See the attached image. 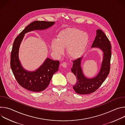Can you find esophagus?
Returning a JSON list of instances; mask_svg holds the SVG:
<instances>
[{"label": "esophagus", "instance_id": "esophagus-1", "mask_svg": "<svg viewBox=\"0 0 125 125\" xmlns=\"http://www.w3.org/2000/svg\"><path fill=\"white\" fill-rule=\"evenodd\" d=\"M67 64L65 62H64L62 63V64H61V66L64 68H66L67 67Z\"/></svg>", "mask_w": 125, "mask_h": 125}]
</instances>
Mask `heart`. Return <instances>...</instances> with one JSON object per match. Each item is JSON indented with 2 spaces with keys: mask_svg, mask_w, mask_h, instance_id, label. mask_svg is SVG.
Returning a JSON list of instances; mask_svg holds the SVG:
<instances>
[{
  "mask_svg": "<svg viewBox=\"0 0 125 125\" xmlns=\"http://www.w3.org/2000/svg\"><path fill=\"white\" fill-rule=\"evenodd\" d=\"M88 42L86 32L75 28H67L60 31L56 41L52 42L51 47L57 55L63 53V49L67 48L68 55L72 59L80 58L84 53Z\"/></svg>",
  "mask_w": 125,
  "mask_h": 125,
  "instance_id": "heart-1",
  "label": "heart"
}]
</instances>
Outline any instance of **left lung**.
I'll use <instances>...</instances> for the list:
<instances>
[{
	"label": "left lung",
	"mask_w": 125,
	"mask_h": 125,
	"mask_svg": "<svg viewBox=\"0 0 125 125\" xmlns=\"http://www.w3.org/2000/svg\"><path fill=\"white\" fill-rule=\"evenodd\" d=\"M92 47L99 48L103 52L101 69L95 77L88 79L83 75L81 67L83 57L73 61V65L71 71L77 78L76 83L73 87L76 93L80 94H87L96 91L104 82L110 72L111 45L109 40L102 30L98 29L96 31V35Z\"/></svg>",
	"instance_id": "obj_1"
}]
</instances>
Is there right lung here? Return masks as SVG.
Wrapping results in <instances>:
<instances>
[{
    "label": "right lung",
    "instance_id": "add662e5",
    "mask_svg": "<svg viewBox=\"0 0 125 125\" xmlns=\"http://www.w3.org/2000/svg\"><path fill=\"white\" fill-rule=\"evenodd\" d=\"M54 24V22L34 21L28 25L14 42L11 53V68L17 82L29 91L33 92L44 91L48 86L53 75L58 71L60 62L47 58L37 70L29 72L23 68L19 59L20 44L27 32L34 30H45Z\"/></svg>",
    "mask_w": 125,
    "mask_h": 125
}]
</instances>
